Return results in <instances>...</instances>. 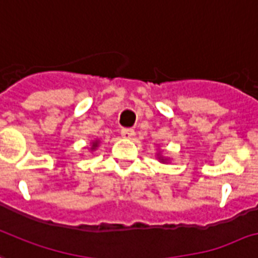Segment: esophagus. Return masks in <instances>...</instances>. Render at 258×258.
<instances>
[{"mask_svg": "<svg viewBox=\"0 0 258 258\" xmlns=\"http://www.w3.org/2000/svg\"><path fill=\"white\" fill-rule=\"evenodd\" d=\"M120 135L123 138H133L135 135V131L131 128H123L120 131Z\"/></svg>", "mask_w": 258, "mask_h": 258, "instance_id": "obj_1", "label": "esophagus"}]
</instances>
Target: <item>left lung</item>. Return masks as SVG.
I'll return each instance as SVG.
<instances>
[{
  "mask_svg": "<svg viewBox=\"0 0 258 258\" xmlns=\"http://www.w3.org/2000/svg\"><path fill=\"white\" fill-rule=\"evenodd\" d=\"M160 160L162 161V162H166V161H168V160H166V158H164V157H160Z\"/></svg>",
  "mask_w": 258,
  "mask_h": 258,
  "instance_id": "1",
  "label": "left lung"
}]
</instances>
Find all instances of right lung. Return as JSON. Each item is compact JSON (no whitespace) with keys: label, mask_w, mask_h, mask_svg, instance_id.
Returning a JSON list of instances; mask_svg holds the SVG:
<instances>
[{"label":"right lung","mask_w":258,"mask_h":258,"mask_svg":"<svg viewBox=\"0 0 258 258\" xmlns=\"http://www.w3.org/2000/svg\"><path fill=\"white\" fill-rule=\"evenodd\" d=\"M98 146V141H94L93 143H92V147H90V150H94L96 147Z\"/></svg>","instance_id":"right-lung-1"}]
</instances>
